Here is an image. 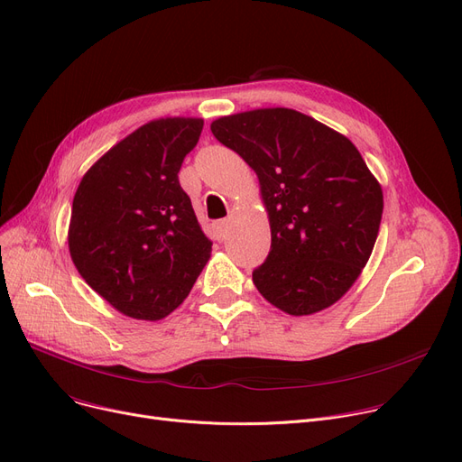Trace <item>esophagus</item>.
I'll use <instances>...</instances> for the list:
<instances>
[{
	"label": "esophagus",
	"mask_w": 462,
	"mask_h": 462,
	"mask_svg": "<svg viewBox=\"0 0 462 462\" xmlns=\"http://www.w3.org/2000/svg\"><path fill=\"white\" fill-rule=\"evenodd\" d=\"M214 227H216V233H217V238L224 241V238L229 233V229H231V219H219V221H216Z\"/></svg>",
	"instance_id": "1"
}]
</instances>
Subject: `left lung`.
I'll list each match as a JSON object with an SVG mask.
<instances>
[{
	"label": "left lung",
	"mask_w": 462,
	"mask_h": 462,
	"mask_svg": "<svg viewBox=\"0 0 462 462\" xmlns=\"http://www.w3.org/2000/svg\"><path fill=\"white\" fill-rule=\"evenodd\" d=\"M212 134L260 180L271 252L252 281L291 317L339 301L374 252L383 189L356 145L290 107L224 116Z\"/></svg>",
	"instance_id": "1"
}]
</instances>
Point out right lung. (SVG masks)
<instances>
[{
  "label": "right lung",
  "mask_w": 462,
  "mask_h": 462,
  "mask_svg": "<svg viewBox=\"0 0 462 462\" xmlns=\"http://www.w3.org/2000/svg\"><path fill=\"white\" fill-rule=\"evenodd\" d=\"M202 125L199 117L142 125L92 164L73 195L71 262L128 319L169 317L210 260L212 243L178 181Z\"/></svg>",
  "instance_id": "add662e5"
}]
</instances>
